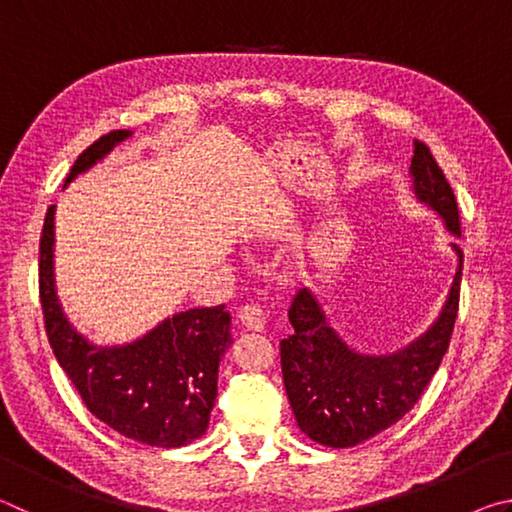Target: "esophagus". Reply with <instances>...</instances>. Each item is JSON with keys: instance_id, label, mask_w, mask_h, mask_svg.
<instances>
[{"instance_id": "34e87169", "label": "esophagus", "mask_w": 512, "mask_h": 512, "mask_svg": "<svg viewBox=\"0 0 512 512\" xmlns=\"http://www.w3.org/2000/svg\"><path fill=\"white\" fill-rule=\"evenodd\" d=\"M239 320L241 325H244L246 329H250V332H262L264 325H266V318H264V311L255 307V305H246L241 307L239 311Z\"/></svg>"}]
</instances>
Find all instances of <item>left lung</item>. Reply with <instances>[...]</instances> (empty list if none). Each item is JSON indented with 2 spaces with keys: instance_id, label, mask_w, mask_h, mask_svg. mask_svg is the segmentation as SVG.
Segmentation results:
<instances>
[{
  "instance_id": "1",
  "label": "left lung",
  "mask_w": 512,
  "mask_h": 512,
  "mask_svg": "<svg viewBox=\"0 0 512 512\" xmlns=\"http://www.w3.org/2000/svg\"><path fill=\"white\" fill-rule=\"evenodd\" d=\"M411 189L436 212L449 235L461 237L458 207L443 169L427 144L413 142ZM447 300L427 332L406 348L366 354L343 341L311 289L298 291L289 309L293 334L280 343L282 377L302 433L325 447H354L391 427L420 400L452 339L461 293L463 253Z\"/></svg>"
}]
</instances>
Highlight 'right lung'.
<instances>
[{
    "label": "right lung",
    "mask_w": 512,
    "mask_h": 512,
    "mask_svg": "<svg viewBox=\"0 0 512 512\" xmlns=\"http://www.w3.org/2000/svg\"><path fill=\"white\" fill-rule=\"evenodd\" d=\"M131 131H112L85 149L65 187L106 160ZM54 214L40 237V302L47 339L94 418L151 447H183L201 438L216 400L219 363L232 345L225 305L178 311L140 339L97 345L69 323L56 293Z\"/></svg>",
    "instance_id": "right-lung-1"
}]
</instances>
